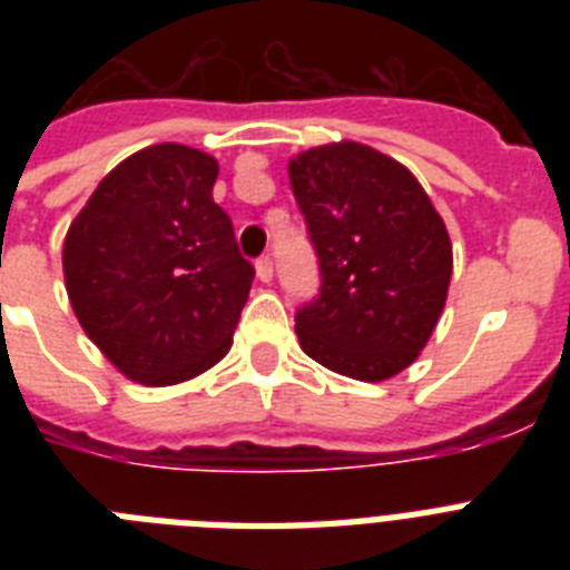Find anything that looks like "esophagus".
Here are the masks:
<instances>
[{
	"mask_svg": "<svg viewBox=\"0 0 570 570\" xmlns=\"http://www.w3.org/2000/svg\"><path fill=\"white\" fill-rule=\"evenodd\" d=\"M256 276H259V282L274 279V259L271 256H259L256 259Z\"/></svg>",
	"mask_w": 570,
	"mask_h": 570,
	"instance_id": "1",
	"label": "esophagus"
}]
</instances>
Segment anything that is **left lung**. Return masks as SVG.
<instances>
[{
  "label": "left lung",
  "mask_w": 570,
  "mask_h": 570,
  "mask_svg": "<svg viewBox=\"0 0 570 570\" xmlns=\"http://www.w3.org/2000/svg\"><path fill=\"white\" fill-rule=\"evenodd\" d=\"M288 176L322 276L296 311L302 351L351 380L396 376L445 308L454 256L442 216L405 165L360 142L305 150Z\"/></svg>",
  "instance_id": "1"
}]
</instances>
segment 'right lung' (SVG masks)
I'll return each instance as SVG.
<instances>
[{"mask_svg":"<svg viewBox=\"0 0 570 570\" xmlns=\"http://www.w3.org/2000/svg\"><path fill=\"white\" fill-rule=\"evenodd\" d=\"M214 156L163 142L116 165L65 236V288L90 342L142 385H176L230 351L254 265L214 203Z\"/></svg>","mask_w":570,"mask_h":570,"instance_id":"right-lung-1","label":"right lung"}]
</instances>
